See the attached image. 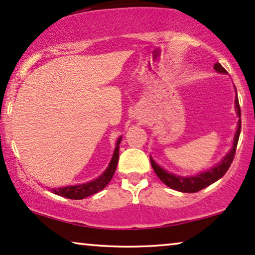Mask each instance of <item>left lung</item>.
Returning a JSON list of instances; mask_svg holds the SVG:
<instances>
[{
    "mask_svg": "<svg viewBox=\"0 0 255 255\" xmlns=\"http://www.w3.org/2000/svg\"><path fill=\"white\" fill-rule=\"evenodd\" d=\"M213 69H215L218 73L227 74V71L224 69L219 63H216L215 66H213ZM234 90H236V87H234ZM236 93H237V90H236ZM234 103H236V112H237V115H238L239 120H238V125H237L238 126V127H237V131L233 137L232 148H231V150L224 156L222 161H220L218 164H216L215 167H212L211 169H209V170L206 171L198 172V174L193 176H179V175L171 174V172H169L165 170V169H163L161 165H158L150 156L152 169H154L156 175L158 176V178L161 179L165 185L181 192H189V193L197 192L199 191V190L206 188V186L211 185L212 183L217 182L219 178H222L223 176L226 174V171L229 170L231 163H232L234 158L237 144H238V140H239L240 130H242V119H240V117H242V111H240L238 96H236V100H234Z\"/></svg>",
    "mask_w": 255,
    "mask_h": 255,
    "instance_id": "left-lung-1",
    "label": "left lung"
}]
</instances>
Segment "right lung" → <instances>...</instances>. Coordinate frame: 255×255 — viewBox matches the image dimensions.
I'll list each match as a JSON object with an SVG mask.
<instances>
[{
    "instance_id": "obj_1",
    "label": "right lung",
    "mask_w": 255,
    "mask_h": 255,
    "mask_svg": "<svg viewBox=\"0 0 255 255\" xmlns=\"http://www.w3.org/2000/svg\"><path fill=\"white\" fill-rule=\"evenodd\" d=\"M121 140H122V136L118 138L117 145H115L113 156H112L110 164H108L106 170H105L99 177L93 179V181L91 182L83 183V184L67 185V186H62V188L50 189L51 192L54 193V195L65 197V198H70V199H84L88 196L94 195V193L101 191V190H103L105 186L111 182L115 170H117V165L119 162V150H120L119 144H120Z\"/></svg>"
}]
</instances>
